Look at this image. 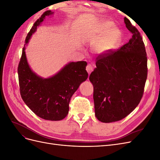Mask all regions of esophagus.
I'll use <instances>...</instances> for the list:
<instances>
[{
    "label": "esophagus",
    "mask_w": 160,
    "mask_h": 160,
    "mask_svg": "<svg viewBox=\"0 0 160 160\" xmlns=\"http://www.w3.org/2000/svg\"><path fill=\"white\" fill-rule=\"evenodd\" d=\"M86 71H88L89 75H90L91 72L93 71V67H92L91 65H88L86 67Z\"/></svg>",
    "instance_id": "34e87169"
}]
</instances>
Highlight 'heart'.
<instances>
[{
	"label": "heart",
	"instance_id": "obj_1",
	"mask_svg": "<svg viewBox=\"0 0 160 160\" xmlns=\"http://www.w3.org/2000/svg\"><path fill=\"white\" fill-rule=\"evenodd\" d=\"M111 21L101 22L96 31L89 38V41L95 42L93 49L98 55L108 52L118 44L121 38V32Z\"/></svg>",
	"mask_w": 160,
	"mask_h": 160
}]
</instances>
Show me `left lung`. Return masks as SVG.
<instances>
[{"instance_id": "8db88e82", "label": "left lung", "mask_w": 160, "mask_h": 160, "mask_svg": "<svg viewBox=\"0 0 160 160\" xmlns=\"http://www.w3.org/2000/svg\"><path fill=\"white\" fill-rule=\"evenodd\" d=\"M124 22L132 37L118 51L99 55L89 76L95 114L103 123L118 122L132 113L141 101L147 79L148 59L142 37L126 17Z\"/></svg>"}]
</instances>
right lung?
Here are the masks:
<instances>
[{"instance_id":"add662e5","label":"right lung","mask_w":160,"mask_h":160,"mask_svg":"<svg viewBox=\"0 0 160 160\" xmlns=\"http://www.w3.org/2000/svg\"><path fill=\"white\" fill-rule=\"evenodd\" d=\"M54 14L47 11L34 24L28 33L18 67L21 95L24 102L38 117L46 120L60 121L69 113L72 95L88 77L85 61L69 62L57 73L47 78L38 75L30 67L26 47L46 17Z\"/></svg>"}]
</instances>
